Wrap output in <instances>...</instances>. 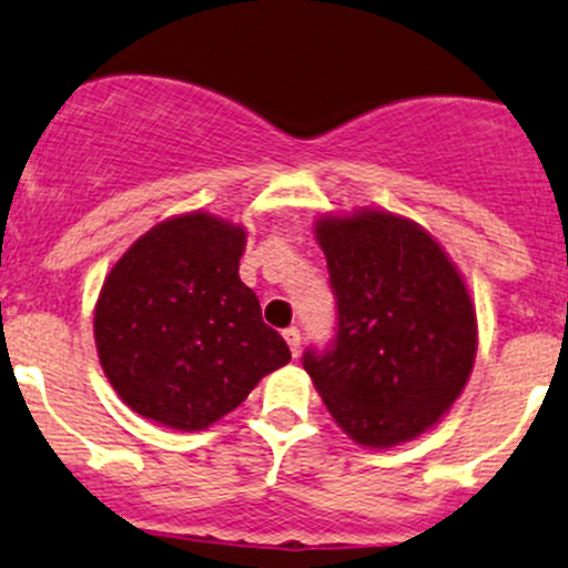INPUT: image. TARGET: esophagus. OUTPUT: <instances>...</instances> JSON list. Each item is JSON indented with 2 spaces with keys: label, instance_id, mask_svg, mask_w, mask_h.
Returning <instances> with one entry per match:
<instances>
[{
  "label": "esophagus",
  "instance_id": "obj_1",
  "mask_svg": "<svg viewBox=\"0 0 568 568\" xmlns=\"http://www.w3.org/2000/svg\"><path fill=\"white\" fill-rule=\"evenodd\" d=\"M283 336H285V342H288L291 355H298V345H302V334H298V328H296V326L285 328Z\"/></svg>",
  "mask_w": 568,
  "mask_h": 568
}]
</instances>
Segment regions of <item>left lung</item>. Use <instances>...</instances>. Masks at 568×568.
Listing matches in <instances>:
<instances>
[{"label":"left lung","instance_id":"1","mask_svg":"<svg viewBox=\"0 0 568 568\" xmlns=\"http://www.w3.org/2000/svg\"><path fill=\"white\" fill-rule=\"evenodd\" d=\"M336 334L304 353L323 404L358 445L394 447L432 428L464 390L477 315L456 264L407 217L361 210L315 223Z\"/></svg>","mask_w":568,"mask_h":568}]
</instances>
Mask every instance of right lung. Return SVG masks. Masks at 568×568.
<instances>
[{"label":"right lung","mask_w":568,"mask_h":568,"mask_svg":"<svg viewBox=\"0 0 568 568\" xmlns=\"http://www.w3.org/2000/svg\"><path fill=\"white\" fill-rule=\"evenodd\" d=\"M242 251L245 229L189 213L142 234L104 277L97 353L136 415L202 432L291 361L240 280Z\"/></svg>","instance_id":"obj_1"}]
</instances>
